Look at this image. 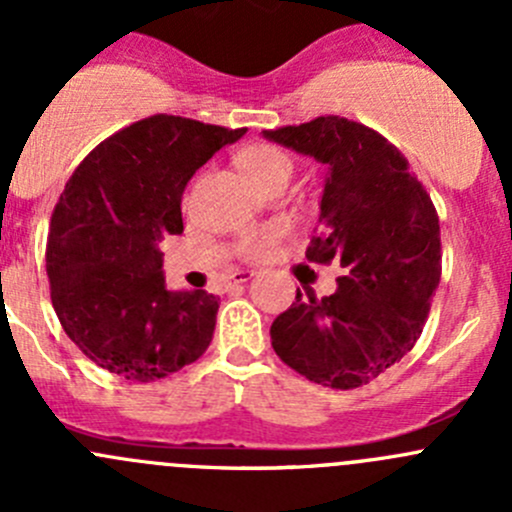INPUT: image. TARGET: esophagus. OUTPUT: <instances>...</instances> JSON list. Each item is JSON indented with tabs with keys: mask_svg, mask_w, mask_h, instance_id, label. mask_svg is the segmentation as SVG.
Segmentation results:
<instances>
[{
	"mask_svg": "<svg viewBox=\"0 0 512 512\" xmlns=\"http://www.w3.org/2000/svg\"><path fill=\"white\" fill-rule=\"evenodd\" d=\"M252 277H255V272H250V270H235L230 277H227V285H230V287L245 285V282H250Z\"/></svg>",
	"mask_w": 512,
	"mask_h": 512,
	"instance_id": "1",
	"label": "esophagus"
}]
</instances>
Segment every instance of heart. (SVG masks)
Returning a JSON list of instances; mask_svg holds the SVG:
<instances>
[{"label":"heart","mask_w":512,"mask_h":512,"mask_svg":"<svg viewBox=\"0 0 512 512\" xmlns=\"http://www.w3.org/2000/svg\"><path fill=\"white\" fill-rule=\"evenodd\" d=\"M237 160H240V168L245 170V175L255 185L277 178V175H287L289 178V173H292V160H289L287 153L282 148L270 146V143H252V146L242 148ZM282 235H285V225H270L250 232V235L242 237L240 255L245 260H260L280 242Z\"/></svg>","instance_id":"heart-1"}]
</instances>
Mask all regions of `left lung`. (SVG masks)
<instances>
[{"label":"left lung","instance_id":"obj_1","mask_svg":"<svg viewBox=\"0 0 512 512\" xmlns=\"http://www.w3.org/2000/svg\"><path fill=\"white\" fill-rule=\"evenodd\" d=\"M329 165L314 265L344 267L337 292L297 302L272 322L277 356L314 384L359 389L414 349L441 280L438 213L404 153L342 116L265 131Z\"/></svg>","mask_w":512,"mask_h":512}]
</instances>
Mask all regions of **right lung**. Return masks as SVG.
Segmentation results:
<instances>
[{"mask_svg":"<svg viewBox=\"0 0 512 512\" xmlns=\"http://www.w3.org/2000/svg\"><path fill=\"white\" fill-rule=\"evenodd\" d=\"M245 131L156 113L98 143L69 178L46 275L61 327L101 369L148 384L210 347L220 299L168 292L158 242L183 232L180 198L195 170Z\"/></svg>","mask_w":512,"mask_h":512,"instance_id":"1","label":"right lung"}]
</instances>
